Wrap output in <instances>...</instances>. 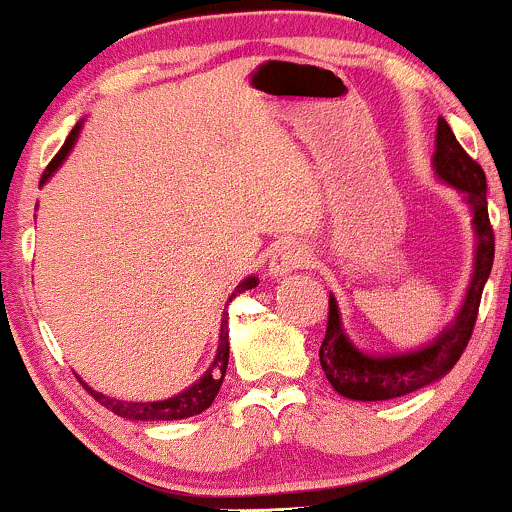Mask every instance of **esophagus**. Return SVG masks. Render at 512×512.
Returning <instances> with one entry per match:
<instances>
[{"label":"esophagus","mask_w":512,"mask_h":512,"mask_svg":"<svg viewBox=\"0 0 512 512\" xmlns=\"http://www.w3.org/2000/svg\"><path fill=\"white\" fill-rule=\"evenodd\" d=\"M308 262V252H305L298 243H284L272 252L269 260V276L281 279V276L291 274L293 269H301Z\"/></svg>","instance_id":"1"}]
</instances>
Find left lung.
Wrapping results in <instances>:
<instances>
[{"mask_svg":"<svg viewBox=\"0 0 512 512\" xmlns=\"http://www.w3.org/2000/svg\"><path fill=\"white\" fill-rule=\"evenodd\" d=\"M433 173L445 185L460 192L462 202L472 211L474 231V267L467 291L448 325L431 342L411 351H363L351 342L342 325L337 298L330 293V317L320 346V366L339 395L356 402H383L404 397L409 392L436 383L448 375L467 349L477 322L479 301L493 267V231L486 207V175L477 161H472L443 117H438Z\"/></svg>","mask_w":512,"mask_h":512,"instance_id":"1","label":"left lung"}]
</instances>
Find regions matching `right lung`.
I'll return each mask as SVG.
<instances>
[{"instance_id": "obj_1", "label": "right lung", "mask_w": 512, "mask_h": 512, "mask_svg": "<svg viewBox=\"0 0 512 512\" xmlns=\"http://www.w3.org/2000/svg\"><path fill=\"white\" fill-rule=\"evenodd\" d=\"M81 127H84V122H76V127L69 132L67 142L60 149V154L52 158V163L48 168H45L43 178H40V187L48 182L52 175L57 173V168L62 166L64 161H67V156L72 154L76 139H79V132ZM260 284V279L257 276H248V279H243L240 284L233 289L231 296H228V303L233 301V298L238 296V293L248 291V289H255V286ZM228 313H223L221 317V330H219V349H216V356L214 361H211V366L204 370V375L199 380H195L190 387H185V390L178 392V395L168 397V399H158V402H125V399H117V397H110V395H103V392H96L91 385H86L84 380L76 375V378L81 380V385L86 387L88 392H91L93 397H96V402H101L103 407H108L110 411H115L117 416H122V419H132V421H178V419H190V416H197L202 414L204 409L211 407V402H214L216 395H219V387L223 383V375H226V368H228V320H226Z\"/></svg>"}]
</instances>
